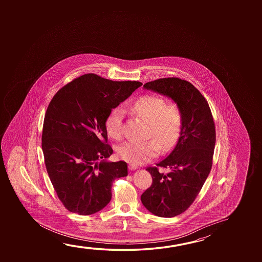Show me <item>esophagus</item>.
I'll list each match as a JSON object with an SVG mask.
<instances>
[{
  "label": "esophagus",
  "instance_id": "obj_1",
  "mask_svg": "<svg viewBox=\"0 0 262 262\" xmlns=\"http://www.w3.org/2000/svg\"><path fill=\"white\" fill-rule=\"evenodd\" d=\"M138 166L136 165V164H133V163H129V170H136L137 169Z\"/></svg>",
  "mask_w": 262,
  "mask_h": 262
}]
</instances>
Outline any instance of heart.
<instances>
[{"label": "heart", "mask_w": 262, "mask_h": 262, "mask_svg": "<svg viewBox=\"0 0 262 262\" xmlns=\"http://www.w3.org/2000/svg\"><path fill=\"white\" fill-rule=\"evenodd\" d=\"M130 111L150 123L149 137L155 139L130 140L120 144L117 148V154L120 159L133 164H141L157 156L160 146L165 151L176 144L183 126V112L178 104H165L162 97L144 95L130 105ZM123 116L124 112L121 107H115L108 113L105 129L110 137H121Z\"/></svg>", "instance_id": "obj_1"}]
</instances>
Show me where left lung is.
<instances>
[{"instance_id":"obj_1","label":"left lung","mask_w":262,"mask_h":262,"mask_svg":"<svg viewBox=\"0 0 262 262\" xmlns=\"http://www.w3.org/2000/svg\"><path fill=\"white\" fill-rule=\"evenodd\" d=\"M173 99L183 112V126L174 149L156 166L146 170L152 184L142 193L143 206L161 217L187 210L201 191L213 164L215 127L209 105L200 91L185 79L164 77L144 84ZM169 167L163 174L159 167Z\"/></svg>"}]
</instances>
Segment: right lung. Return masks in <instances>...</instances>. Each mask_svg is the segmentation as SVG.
<instances>
[{"label":"right lung","mask_w":262,"mask_h":262,"mask_svg":"<svg viewBox=\"0 0 262 262\" xmlns=\"http://www.w3.org/2000/svg\"><path fill=\"white\" fill-rule=\"evenodd\" d=\"M142 85L85 74L51 99L43 120V158L53 187L70 212L86 215L101 210L112 199L113 181L128 174L125 162L105 161L113 152L105 121Z\"/></svg>","instance_id":"obj_1"}]
</instances>
